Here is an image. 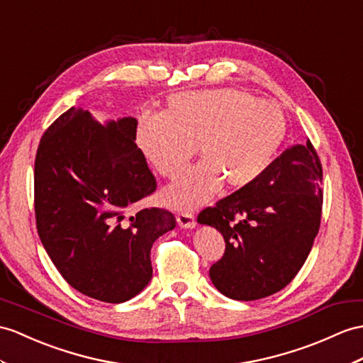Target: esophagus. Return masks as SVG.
Wrapping results in <instances>:
<instances>
[{"label": "esophagus", "instance_id": "34e87169", "mask_svg": "<svg viewBox=\"0 0 363 363\" xmlns=\"http://www.w3.org/2000/svg\"><path fill=\"white\" fill-rule=\"evenodd\" d=\"M177 222H179V225L182 228H194L196 226V217H194L191 212H180V214H177Z\"/></svg>", "mask_w": 363, "mask_h": 363}]
</instances>
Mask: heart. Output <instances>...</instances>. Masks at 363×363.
Listing matches in <instances>:
<instances>
[{
	"label": "heart",
	"instance_id": "obj_1",
	"mask_svg": "<svg viewBox=\"0 0 363 363\" xmlns=\"http://www.w3.org/2000/svg\"><path fill=\"white\" fill-rule=\"evenodd\" d=\"M286 115L279 104L238 89L179 94L162 113H141L135 146L155 172L175 179L163 194L167 205L191 211L228 189L248 188L268 171L286 138Z\"/></svg>",
	"mask_w": 363,
	"mask_h": 363
}]
</instances>
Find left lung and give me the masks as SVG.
<instances>
[{
	"label": "left lung",
	"mask_w": 363,
	"mask_h": 363,
	"mask_svg": "<svg viewBox=\"0 0 363 363\" xmlns=\"http://www.w3.org/2000/svg\"><path fill=\"white\" fill-rule=\"evenodd\" d=\"M322 163L311 141L277 157L257 182L203 209L197 222L218 229L226 248L209 268L229 298L257 300L293 280L319 233Z\"/></svg>",
	"instance_id": "1"
}]
</instances>
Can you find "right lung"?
I'll return each mask as SVG.
<instances>
[{
  "label": "right lung",
  "mask_w": 363,
  "mask_h": 363,
  "mask_svg": "<svg viewBox=\"0 0 363 363\" xmlns=\"http://www.w3.org/2000/svg\"><path fill=\"white\" fill-rule=\"evenodd\" d=\"M137 120L101 126L70 108L44 132L35 157V220L44 250L67 284L106 303L135 297L152 279L151 248L175 228L163 208L134 203L157 189L135 146Z\"/></svg>",
  "instance_id": "add662e5"
}]
</instances>
